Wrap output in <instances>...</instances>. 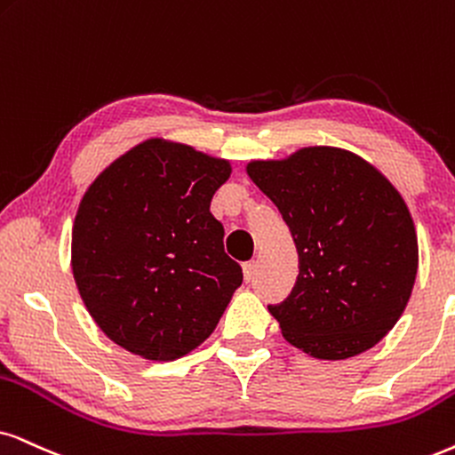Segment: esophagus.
Wrapping results in <instances>:
<instances>
[{"label": "esophagus", "mask_w": 455, "mask_h": 455, "mask_svg": "<svg viewBox=\"0 0 455 455\" xmlns=\"http://www.w3.org/2000/svg\"><path fill=\"white\" fill-rule=\"evenodd\" d=\"M254 273H256V262H254V260L245 262V264H243V277H245L247 283H250V281L254 279Z\"/></svg>", "instance_id": "obj_1"}]
</instances>
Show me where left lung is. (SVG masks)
Returning <instances> with one entry per match:
<instances>
[{"label":"left lung","instance_id":"8db88e82","mask_svg":"<svg viewBox=\"0 0 455 455\" xmlns=\"http://www.w3.org/2000/svg\"><path fill=\"white\" fill-rule=\"evenodd\" d=\"M247 176L277 205L298 250L294 290L268 304L285 340L331 361L380 342L418 273L416 228L399 191L365 159L333 147L251 161Z\"/></svg>","mask_w":455,"mask_h":455}]
</instances>
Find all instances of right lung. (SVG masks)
I'll use <instances>...</instances> for the list:
<instances>
[{"instance_id":"add662e5","label":"right lung","mask_w":455,"mask_h":455,"mask_svg":"<svg viewBox=\"0 0 455 455\" xmlns=\"http://www.w3.org/2000/svg\"><path fill=\"white\" fill-rule=\"evenodd\" d=\"M228 176V161L153 138L85 191L73 224V277L115 344L174 361L216 330L243 281L210 212Z\"/></svg>"}]
</instances>
